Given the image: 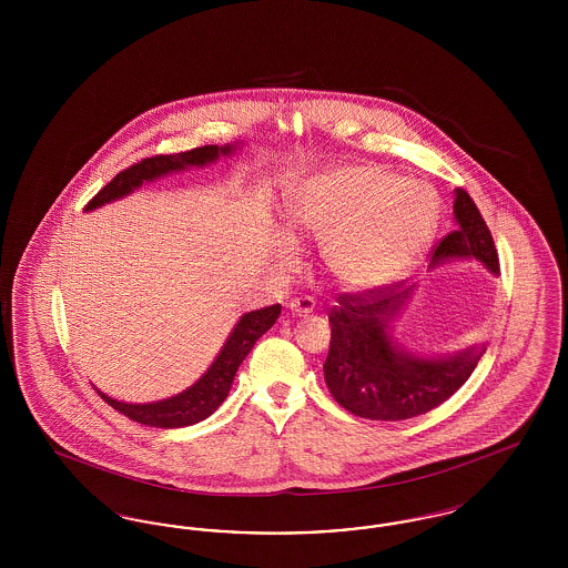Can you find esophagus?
Returning a JSON list of instances; mask_svg holds the SVG:
<instances>
[{
    "mask_svg": "<svg viewBox=\"0 0 568 568\" xmlns=\"http://www.w3.org/2000/svg\"><path fill=\"white\" fill-rule=\"evenodd\" d=\"M290 311L294 315H308V313L315 311V300L308 296L292 297L290 300Z\"/></svg>",
    "mask_w": 568,
    "mask_h": 568,
    "instance_id": "obj_1",
    "label": "esophagus"
}]
</instances>
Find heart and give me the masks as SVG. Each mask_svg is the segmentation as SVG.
I'll return each mask as SVG.
<instances>
[{"label":"heart","instance_id":"obj_1","mask_svg":"<svg viewBox=\"0 0 568 568\" xmlns=\"http://www.w3.org/2000/svg\"><path fill=\"white\" fill-rule=\"evenodd\" d=\"M290 225L322 239L325 268L347 290H377L400 278L428 248L438 200L422 181L377 165H343L313 176L290 206ZM292 260V248H281Z\"/></svg>","mask_w":568,"mask_h":568}]
</instances>
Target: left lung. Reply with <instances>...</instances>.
Wrapping results in <instances>:
<instances>
[{"label": "left lung", "instance_id": "left-lung-1", "mask_svg": "<svg viewBox=\"0 0 568 568\" xmlns=\"http://www.w3.org/2000/svg\"><path fill=\"white\" fill-rule=\"evenodd\" d=\"M454 213L458 230L434 244V264L449 257H475L498 274L491 232L464 190H456ZM410 290L392 283L341 294L338 306L329 308L325 383L334 400L357 417L400 422L424 415L456 394L486 353L484 345H477L449 357H419L398 347L387 329Z\"/></svg>", "mask_w": 568, "mask_h": 568}]
</instances>
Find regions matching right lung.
Returning <instances> with one entry per match:
<instances>
[{"label":"right lung","instance_id":"obj_1","mask_svg":"<svg viewBox=\"0 0 568 568\" xmlns=\"http://www.w3.org/2000/svg\"><path fill=\"white\" fill-rule=\"evenodd\" d=\"M234 146L225 144V146H197L185 153H174V155H155V158H146L142 162L130 165L128 170H121L109 185H104L98 191L84 206V211H93L100 209L104 204H109L112 200H119L123 195H128L130 191L138 190L144 181H153L160 179L168 172H176L190 165H204V163L215 162L219 155H227L232 153ZM281 315V304H272L260 311H251L241 317V322L232 329L227 343L223 345L221 353L216 355L213 366L197 378L190 389H185L179 396H172L168 400L160 403H151V405H128V403H119L112 400L106 394L98 392L104 403H109L114 410L123 413L125 417L134 419L138 424L144 426H153V428H183L197 424L202 419H206L209 415H213L216 406L221 405L227 398V392L232 387V381L236 377L239 366L243 364L244 357L253 349L255 341L271 329L272 324L278 320Z\"/></svg>","mask_w":568,"mask_h":568}]
</instances>
